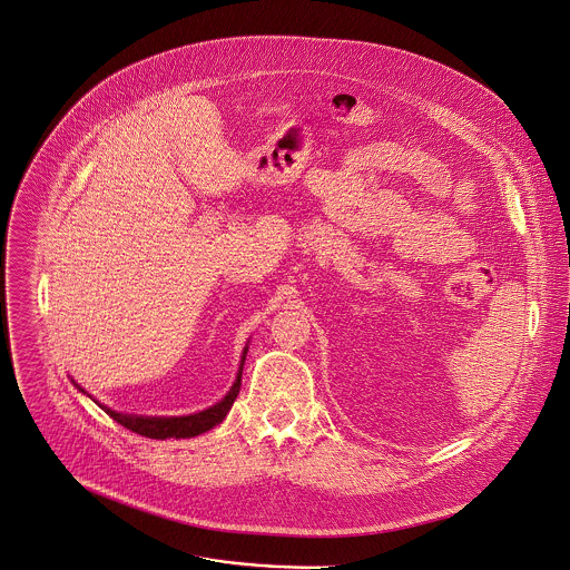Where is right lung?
I'll use <instances>...</instances> for the list:
<instances>
[{"mask_svg":"<svg viewBox=\"0 0 570 570\" xmlns=\"http://www.w3.org/2000/svg\"><path fill=\"white\" fill-rule=\"evenodd\" d=\"M246 352H248V345H244V350H242V358H239V367H237L235 381H233L230 390L225 394V399H220L216 405H212V407H207L203 412H194V414H185V416H142V414L116 412L112 407L101 405L99 401H95L81 385H77L75 381L72 383L79 387V392L90 396L106 414H110L116 423H120L122 428H127L134 434H140L145 439H156V441H165V439H194V436H200L207 430L216 428L227 416V412L230 410L233 401L237 399V392H239L242 367H244Z\"/></svg>","mask_w":570,"mask_h":570,"instance_id":"1","label":"right lung"}]
</instances>
